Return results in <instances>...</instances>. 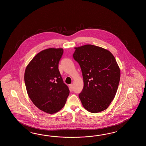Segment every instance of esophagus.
<instances>
[{"instance_id":"esophagus-1","label":"esophagus","mask_w":146,"mask_h":146,"mask_svg":"<svg viewBox=\"0 0 146 146\" xmlns=\"http://www.w3.org/2000/svg\"><path fill=\"white\" fill-rule=\"evenodd\" d=\"M69 89L71 91H72L73 90V84H71L69 85Z\"/></svg>"}]
</instances>
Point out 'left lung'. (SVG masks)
I'll use <instances>...</instances> for the list:
<instances>
[{"mask_svg":"<svg viewBox=\"0 0 146 146\" xmlns=\"http://www.w3.org/2000/svg\"><path fill=\"white\" fill-rule=\"evenodd\" d=\"M74 48L73 57L80 66L84 78L79 99L88 111L102 112L115 98L121 77L120 68L109 50L91 44Z\"/></svg>","mask_w":146,"mask_h":146,"instance_id":"8db88e82","label":"left lung"}]
</instances>
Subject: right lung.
<instances>
[{
	"label": "right lung",
	"instance_id": "obj_1",
	"mask_svg": "<svg viewBox=\"0 0 146 146\" xmlns=\"http://www.w3.org/2000/svg\"><path fill=\"white\" fill-rule=\"evenodd\" d=\"M62 48H49L37 53L28 64L25 81L28 96L38 109L48 114L58 112L69 94L58 70Z\"/></svg>",
	"mask_w": 146,
	"mask_h": 146
}]
</instances>
